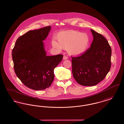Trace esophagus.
I'll return each instance as SVG.
<instances>
[{
    "label": "esophagus",
    "instance_id": "esophagus-1",
    "mask_svg": "<svg viewBox=\"0 0 124 124\" xmlns=\"http://www.w3.org/2000/svg\"><path fill=\"white\" fill-rule=\"evenodd\" d=\"M68 58V57L67 56H64L63 57V60H66V59H67Z\"/></svg>",
    "mask_w": 124,
    "mask_h": 124
}]
</instances>
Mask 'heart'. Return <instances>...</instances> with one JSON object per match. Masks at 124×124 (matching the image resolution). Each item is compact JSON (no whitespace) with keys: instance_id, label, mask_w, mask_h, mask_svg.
<instances>
[{"instance_id":"obj_1","label":"heart","mask_w":124,"mask_h":124,"mask_svg":"<svg viewBox=\"0 0 124 124\" xmlns=\"http://www.w3.org/2000/svg\"><path fill=\"white\" fill-rule=\"evenodd\" d=\"M57 42L53 40V47L59 51L67 49L68 52L75 56L83 54L87 51L89 44L90 38L85 33L77 31L69 30L58 33L55 37Z\"/></svg>"}]
</instances>
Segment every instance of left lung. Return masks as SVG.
Here are the masks:
<instances>
[{
	"mask_svg": "<svg viewBox=\"0 0 124 124\" xmlns=\"http://www.w3.org/2000/svg\"><path fill=\"white\" fill-rule=\"evenodd\" d=\"M93 39L90 48L82 55L72 57V73L79 85L95 86L103 80L111 67V49L101 34L91 29Z\"/></svg>",
	"mask_w": 124,
	"mask_h": 124,
	"instance_id": "1",
	"label": "left lung"
}]
</instances>
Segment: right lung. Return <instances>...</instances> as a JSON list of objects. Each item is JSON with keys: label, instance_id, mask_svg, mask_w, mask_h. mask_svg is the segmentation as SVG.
<instances>
[{"label": "right lung", "instance_id": "1", "mask_svg": "<svg viewBox=\"0 0 124 124\" xmlns=\"http://www.w3.org/2000/svg\"><path fill=\"white\" fill-rule=\"evenodd\" d=\"M51 26L29 31L17 39L12 51L14 70L17 77L28 88L35 91L48 88L54 79V68L63 55L47 56L43 40Z\"/></svg>", "mask_w": 124, "mask_h": 124}]
</instances>
